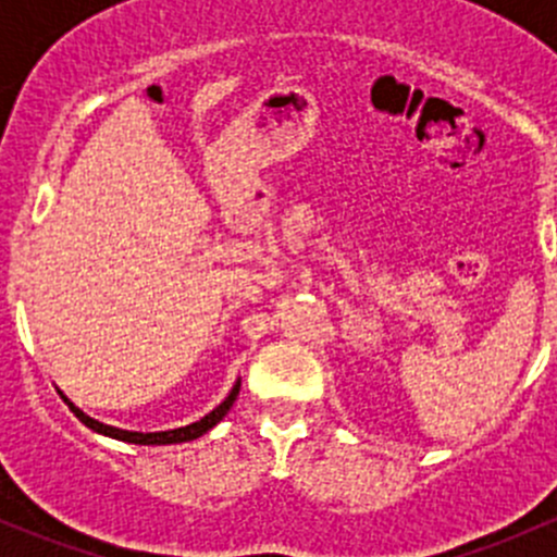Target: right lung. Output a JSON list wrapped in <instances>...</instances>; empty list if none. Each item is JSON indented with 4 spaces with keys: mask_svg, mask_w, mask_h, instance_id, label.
<instances>
[{
    "mask_svg": "<svg viewBox=\"0 0 557 557\" xmlns=\"http://www.w3.org/2000/svg\"><path fill=\"white\" fill-rule=\"evenodd\" d=\"M237 393H239V380H237V385L232 387V393H228V396L223 398V401L218 404V407L212 409L210 414H205V418L196 420V423L183 425V429L156 431V434H139V431H121V429H112V425H104V423H99V420H94V418H88V414H83L81 409H77L75 404H72L70 398H66V396H61V398H64V401L70 404V409H72V412L77 414V418H81V423H86L88 429L97 431V434L110 436V440L128 442V445H180V442H194V440H199V436H201V434H207V431H210L212 425L221 423V420L226 418L228 409H232V404L237 401Z\"/></svg>",
    "mask_w": 557,
    "mask_h": 557,
    "instance_id": "add662e5",
    "label": "right lung"
}]
</instances>
